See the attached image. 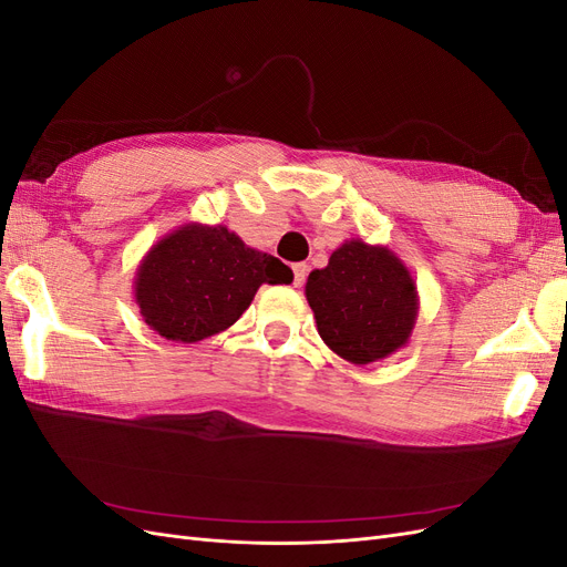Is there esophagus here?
Wrapping results in <instances>:
<instances>
[{
    "instance_id": "esophagus-1",
    "label": "esophagus",
    "mask_w": 567,
    "mask_h": 567,
    "mask_svg": "<svg viewBox=\"0 0 567 567\" xmlns=\"http://www.w3.org/2000/svg\"><path fill=\"white\" fill-rule=\"evenodd\" d=\"M305 277H307V265L300 262V265L293 267V286L300 288L305 284Z\"/></svg>"
}]
</instances>
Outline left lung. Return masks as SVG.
Here are the masks:
<instances>
[{"mask_svg": "<svg viewBox=\"0 0 567 567\" xmlns=\"http://www.w3.org/2000/svg\"><path fill=\"white\" fill-rule=\"evenodd\" d=\"M321 340L350 364L364 367L402 350L419 317L409 267L388 246L350 238L305 284Z\"/></svg>", "mask_w": 567, "mask_h": 567, "instance_id": "1", "label": "left lung"}]
</instances>
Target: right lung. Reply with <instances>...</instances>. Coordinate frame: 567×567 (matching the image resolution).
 Segmentation results:
<instances>
[{"label": "right lung", "mask_w": 567, "mask_h": 567, "mask_svg": "<svg viewBox=\"0 0 567 567\" xmlns=\"http://www.w3.org/2000/svg\"><path fill=\"white\" fill-rule=\"evenodd\" d=\"M290 281V267L246 246L225 225L188 221L142 257L134 302L165 340L198 342L236 323L262 284Z\"/></svg>", "instance_id": "obj_1"}]
</instances>
